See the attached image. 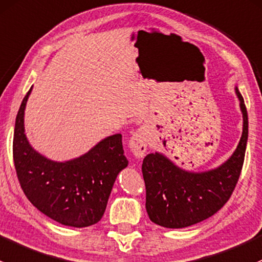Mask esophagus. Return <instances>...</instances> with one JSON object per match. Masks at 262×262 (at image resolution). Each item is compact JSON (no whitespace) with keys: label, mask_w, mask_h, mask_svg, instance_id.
Segmentation results:
<instances>
[{"label":"esophagus","mask_w":262,"mask_h":262,"mask_svg":"<svg viewBox=\"0 0 262 262\" xmlns=\"http://www.w3.org/2000/svg\"><path fill=\"white\" fill-rule=\"evenodd\" d=\"M147 144H149V136L145 128H139L134 132L131 139L128 140V149L135 158H142L146 152Z\"/></svg>","instance_id":"34e87169"}]
</instances>
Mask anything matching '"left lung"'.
Wrapping results in <instances>:
<instances>
[{
    "mask_svg": "<svg viewBox=\"0 0 262 262\" xmlns=\"http://www.w3.org/2000/svg\"><path fill=\"white\" fill-rule=\"evenodd\" d=\"M234 93L242 113V135L233 154L217 168L190 171L161 152L142 161L146 185V211L154 223L166 228H184L207 220L222 208L237 184L249 139V117L238 88Z\"/></svg>",
    "mask_w": 262,
    "mask_h": 262,
    "instance_id": "left-lung-1",
    "label": "left lung"
}]
</instances>
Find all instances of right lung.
Returning <instances> with one entry per match:
<instances>
[{
    "instance_id": "add662e5",
    "label": "right lung",
    "mask_w": 262,
    "mask_h": 262,
    "mask_svg": "<svg viewBox=\"0 0 262 262\" xmlns=\"http://www.w3.org/2000/svg\"><path fill=\"white\" fill-rule=\"evenodd\" d=\"M32 87L23 99L13 131V161L29 201L45 215L71 227L101 221L117 175L128 165L122 135L97 142L78 158L55 161L31 146L25 134V108Z\"/></svg>"
}]
</instances>
